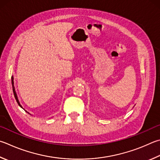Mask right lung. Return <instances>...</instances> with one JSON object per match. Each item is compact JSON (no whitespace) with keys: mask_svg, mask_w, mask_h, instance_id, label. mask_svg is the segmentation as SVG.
<instances>
[{"mask_svg":"<svg viewBox=\"0 0 160 160\" xmlns=\"http://www.w3.org/2000/svg\"><path fill=\"white\" fill-rule=\"evenodd\" d=\"M12 90H13L14 96V97H15V99H16V101H17V103L19 104V106L20 107H22V106L20 105V103H19V102L18 98H17V94H16V92H15V90H14V82H13V77H12Z\"/></svg>","mask_w":160,"mask_h":160,"instance_id":"obj_1","label":"right lung"}]
</instances>
